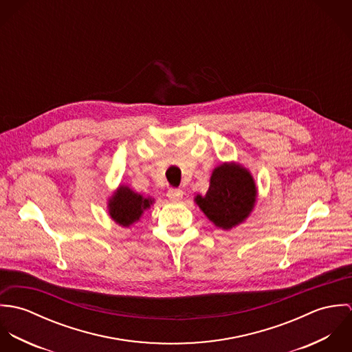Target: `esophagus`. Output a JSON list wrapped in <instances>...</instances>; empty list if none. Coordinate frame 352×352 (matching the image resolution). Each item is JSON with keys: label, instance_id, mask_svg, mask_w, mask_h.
I'll return each mask as SVG.
<instances>
[{"label": "esophagus", "instance_id": "obj_1", "mask_svg": "<svg viewBox=\"0 0 352 352\" xmlns=\"http://www.w3.org/2000/svg\"><path fill=\"white\" fill-rule=\"evenodd\" d=\"M183 190H180V188H170L169 191H168V198L170 199V201H180L182 198H183Z\"/></svg>", "mask_w": 352, "mask_h": 352}]
</instances>
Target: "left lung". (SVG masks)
<instances>
[{"label": "left lung", "mask_w": 352, "mask_h": 352, "mask_svg": "<svg viewBox=\"0 0 352 352\" xmlns=\"http://www.w3.org/2000/svg\"><path fill=\"white\" fill-rule=\"evenodd\" d=\"M195 201L218 228L230 229L250 215L256 201L254 182L240 165L222 164L214 169L207 194Z\"/></svg>", "instance_id": "1"}]
</instances>
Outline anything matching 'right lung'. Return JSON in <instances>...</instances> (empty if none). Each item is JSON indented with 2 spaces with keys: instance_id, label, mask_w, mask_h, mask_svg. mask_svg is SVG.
<instances>
[{
  "instance_id": "obj_1",
  "label": "right lung",
  "mask_w": 352,
  "mask_h": 352,
  "mask_svg": "<svg viewBox=\"0 0 352 352\" xmlns=\"http://www.w3.org/2000/svg\"><path fill=\"white\" fill-rule=\"evenodd\" d=\"M151 199H145L129 187H120L109 201V215L122 226H130L135 222L145 208L151 207Z\"/></svg>"
}]
</instances>
